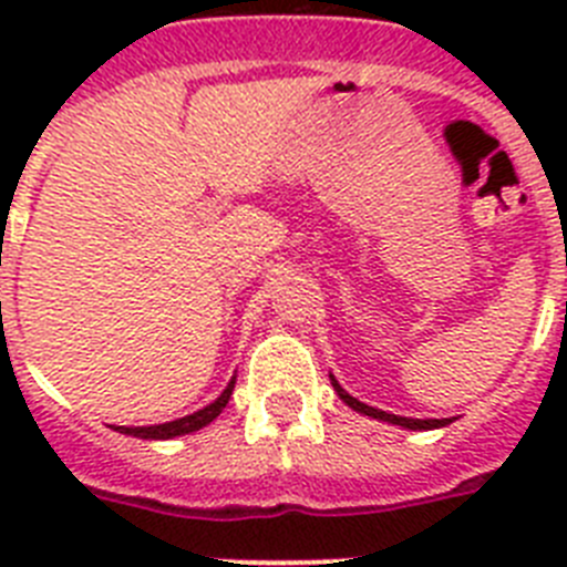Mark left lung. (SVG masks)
Listing matches in <instances>:
<instances>
[{"instance_id": "1", "label": "left lung", "mask_w": 567, "mask_h": 567, "mask_svg": "<svg viewBox=\"0 0 567 567\" xmlns=\"http://www.w3.org/2000/svg\"><path fill=\"white\" fill-rule=\"evenodd\" d=\"M332 378V385L334 392H338V398L343 400L349 409H354V412L365 414V417H374V420H383V423H392V425H403V429H412V432H429V429H443V425H449L452 420L443 417V420H412V417H400V414H389V412H380V409H374V405H365L360 403L358 398H352V394L346 392L343 385L334 380V374H329Z\"/></svg>"}]
</instances>
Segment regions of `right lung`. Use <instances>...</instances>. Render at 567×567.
<instances>
[{
	"label": "right lung",
	"mask_w": 567,
	"mask_h": 567,
	"mask_svg": "<svg viewBox=\"0 0 567 567\" xmlns=\"http://www.w3.org/2000/svg\"><path fill=\"white\" fill-rule=\"evenodd\" d=\"M233 389H235V378L229 380L227 389H224V392L218 394L213 403L204 405V409H198L195 414H187V417L173 420V423L135 425V429H130V425H115V432L133 434V437H142V440H173V437H182V434L198 432V429H204L207 423H213V420L224 412V405L229 403V394H233Z\"/></svg>",
	"instance_id": "add662e5"
}]
</instances>
